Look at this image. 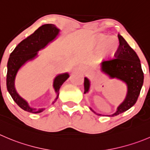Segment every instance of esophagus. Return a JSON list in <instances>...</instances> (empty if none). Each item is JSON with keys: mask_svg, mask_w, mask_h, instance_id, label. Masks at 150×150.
Segmentation results:
<instances>
[{"mask_svg": "<svg viewBox=\"0 0 150 150\" xmlns=\"http://www.w3.org/2000/svg\"><path fill=\"white\" fill-rule=\"evenodd\" d=\"M82 69H83V70L84 71V72H88V68L86 67H82Z\"/></svg>", "mask_w": 150, "mask_h": 150, "instance_id": "esophagus-1", "label": "esophagus"}]
</instances>
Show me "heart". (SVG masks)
I'll use <instances>...</instances> for the list:
<instances>
[{"mask_svg":"<svg viewBox=\"0 0 150 150\" xmlns=\"http://www.w3.org/2000/svg\"><path fill=\"white\" fill-rule=\"evenodd\" d=\"M97 47L100 49L101 56L105 59L114 57L119 48V42L114 36H109L104 33H98L94 37Z\"/></svg>","mask_w":150,"mask_h":150,"instance_id":"1","label":"heart"}]
</instances>
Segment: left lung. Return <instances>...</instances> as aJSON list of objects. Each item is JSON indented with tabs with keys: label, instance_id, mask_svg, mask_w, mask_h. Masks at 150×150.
I'll return each mask as SVG.
<instances>
[{
	"label": "left lung",
	"instance_id": "8db88e82",
	"mask_svg": "<svg viewBox=\"0 0 150 150\" xmlns=\"http://www.w3.org/2000/svg\"><path fill=\"white\" fill-rule=\"evenodd\" d=\"M120 45L115 54V59L103 62L100 70L110 78H117L127 84V92L124 101L118 106L117 111L108 117H114L130 109L135 105L140 94L144 83V72L140 60L133 49L127 44L121 35L118 34ZM90 81L84 78V94L89 90ZM94 113L95 111L90 108Z\"/></svg>",
	"mask_w": 150,
	"mask_h": 150
}]
</instances>
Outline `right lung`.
<instances>
[{"instance_id": "add662e5", "label": "right lung", "mask_w": 150, "mask_h": 150, "mask_svg": "<svg viewBox=\"0 0 150 150\" xmlns=\"http://www.w3.org/2000/svg\"><path fill=\"white\" fill-rule=\"evenodd\" d=\"M59 28L53 24H45L35 30L33 33L23 40L17 45L12 53L10 54L7 63L6 87L8 93L14 101L24 110L33 114L41 113L45 108H33L28 105V103L22 98L14 87V81L17 72L23 64L28 61L32 60L37 56L39 50L43 49L49 42L53 41L59 34ZM69 77L68 73H63L57 75L53 81V88L57 94L56 101L59 94V89L62 84ZM55 101L53 103H55Z\"/></svg>"}]
</instances>
